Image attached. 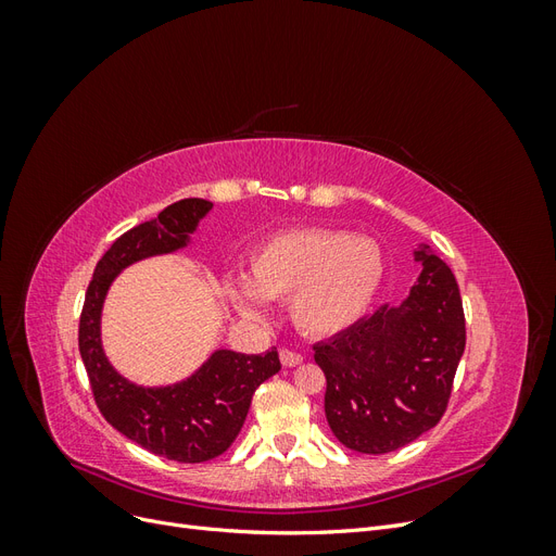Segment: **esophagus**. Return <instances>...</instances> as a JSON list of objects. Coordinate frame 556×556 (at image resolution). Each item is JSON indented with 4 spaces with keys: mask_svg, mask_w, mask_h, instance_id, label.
Listing matches in <instances>:
<instances>
[{
    "mask_svg": "<svg viewBox=\"0 0 556 556\" xmlns=\"http://www.w3.org/2000/svg\"><path fill=\"white\" fill-rule=\"evenodd\" d=\"M280 362H282V366H299L301 362H304V355H299V352H292V350H288V348H282L280 350Z\"/></svg>",
    "mask_w": 556,
    "mask_h": 556,
    "instance_id": "1",
    "label": "esophagus"
}]
</instances>
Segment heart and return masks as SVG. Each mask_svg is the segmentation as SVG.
<instances>
[{
	"label": "heart",
	"mask_w": 556,
	"mask_h": 556,
	"mask_svg": "<svg viewBox=\"0 0 556 556\" xmlns=\"http://www.w3.org/2000/svg\"><path fill=\"white\" fill-rule=\"evenodd\" d=\"M376 239L339 229H290L264 241L250 257V279L227 280L241 313L262 315L266 299H290L294 325L311 336H336L371 308L384 280Z\"/></svg>",
	"instance_id": "heart-1"
}]
</instances>
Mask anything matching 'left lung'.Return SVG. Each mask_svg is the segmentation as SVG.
<instances>
[{"label": "left lung", "instance_id": "1", "mask_svg": "<svg viewBox=\"0 0 556 556\" xmlns=\"http://www.w3.org/2000/svg\"><path fill=\"white\" fill-rule=\"evenodd\" d=\"M422 274L401 306H380L355 327L317 343L325 415L345 447L384 454L441 422L466 348L459 285L422 243Z\"/></svg>", "mask_w": 556, "mask_h": 556}]
</instances>
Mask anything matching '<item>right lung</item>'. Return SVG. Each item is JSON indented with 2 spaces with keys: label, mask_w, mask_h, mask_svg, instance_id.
Wrapping results in <instances>:
<instances>
[{
  "label": "right lung",
  "mask_w": 556,
  "mask_h": 556,
  "mask_svg": "<svg viewBox=\"0 0 556 556\" xmlns=\"http://www.w3.org/2000/svg\"><path fill=\"white\" fill-rule=\"evenodd\" d=\"M213 208L206 199H180L155 220L125 231L97 262L78 325V350L97 408L106 422L157 457L199 464L220 457L237 439L257 387L280 371L276 348L264 355L215 350L182 382L141 387L109 364L102 348V308L115 276L129 264L176 252Z\"/></svg>",
  "instance_id": "1"
}]
</instances>
